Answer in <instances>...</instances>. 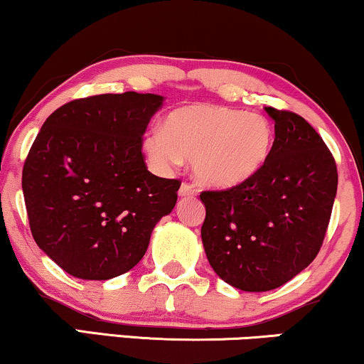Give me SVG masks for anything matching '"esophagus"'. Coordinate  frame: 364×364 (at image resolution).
Here are the masks:
<instances>
[{
    "label": "esophagus",
    "mask_w": 364,
    "mask_h": 364,
    "mask_svg": "<svg viewBox=\"0 0 364 364\" xmlns=\"http://www.w3.org/2000/svg\"><path fill=\"white\" fill-rule=\"evenodd\" d=\"M196 187L191 186V183H186L183 182L181 186V189H178V197H192L196 196Z\"/></svg>",
    "instance_id": "34e87169"
}]
</instances>
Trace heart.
I'll return each instance as SVG.
<instances>
[{"label": "heart", "mask_w": 364, "mask_h": 364, "mask_svg": "<svg viewBox=\"0 0 364 364\" xmlns=\"http://www.w3.org/2000/svg\"><path fill=\"white\" fill-rule=\"evenodd\" d=\"M275 127L267 116L221 105H186L143 136L151 167L168 172L191 159L197 182L230 191L262 172L275 148Z\"/></svg>", "instance_id": "b5f03b06"}]
</instances>
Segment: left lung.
<instances>
[{
  "instance_id": "1",
  "label": "left lung",
  "mask_w": 364,
  "mask_h": 364,
  "mask_svg": "<svg viewBox=\"0 0 364 364\" xmlns=\"http://www.w3.org/2000/svg\"><path fill=\"white\" fill-rule=\"evenodd\" d=\"M275 148L264 168L230 191L200 194V237L219 278L245 291L278 289L319 253L338 192L336 161L302 116L264 107Z\"/></svg>"
}]
</instances>
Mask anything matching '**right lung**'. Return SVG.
<instances>
[{
  "label": "right lung",
  "instance_id": "1",
  "mask_svg": "<svg viewBox=\"0 0 364 364\" xmlns=\"http://www.w3.org/2000/svg\"><path fill=\"white\" fill-rule=\"evenodd\" d=\"M159 94H100L48 116L25 160L21 189L35 243L82 280L123 275L172 213L181 182L148 172L141 138Z\"/></svg>",
  "mask_w": 364,
  "mask_h": 364
}]
</instances>
